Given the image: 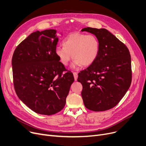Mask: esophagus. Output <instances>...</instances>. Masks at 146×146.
<instances>
[{
    "label": "esophagus",
    "instance_id": "obj_1",
    "mask_svg": "<svg viewBox=\"0 0 146 146\" xmlns=\"http://www.w3.org/2000/svg\"><path fill=\"white\" fill-rule=\"evenodd\" d=\"M73 76H74V80L76 81L78 79V73L77 72H73Z\"/></svg>",
    "mask_w": 146,
    "mask_h": 146
}]
</instances>
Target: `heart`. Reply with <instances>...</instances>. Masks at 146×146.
Masks as SVG:
<instances>
[{
  "label": "heart",
  "instance_id": "1",
  "mask_svg": "<svg viewBox=\"0 0 146 146\" xmlns=\"http://www.w3.org/2000/svg\"><path fill=\"white\" fill-rule=\"evenodd\" d=\"M63 45L56 48V55L64 66L68 64L72 56L74 60L73 67L90 66L96 60L100 50V42L95 35L80 33L68 35L63 41Z\"/></svg>",
  "mask_w": 146,
  "mask_h": 146
}]
</instances>
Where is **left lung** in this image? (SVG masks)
<instances>
[{"instance_id":"1","label":"left lung","mask_w":146,"mask_h":146,"mask_svg":"<svg viewBox=\"0 0 146 146\" xmlns=\"http://www.w3.org/2000/svg\"><path fill=\"white\" fill-rule=\"evenodd\" d=\"M82 31L94 34L100 42L95 62L78 74L82 96L86 108L104 111L115 106L124 97L132 79L131 56L127 46L108 30L90 27Z\"/></svg>"}]
</instances>
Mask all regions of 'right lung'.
Wrapping results in <instances>:
<instances>
[{
  "label": "right lung",
  "mask_w": 146,
  "mask_h": 146,
  "mask_svg": "<svg viewBox=\"0 0 146 146\" xmlns=\"http://www.w3.org/2000/svg\"><path fill=\"white\" fill-rule=\"evenodd\" d=\"M58 41L55 29L33 33L17 46L12 59L17 96L34 112L46 115L63 109L74 80L72 73H63L66 69L55 54Z\"/></svg>",
  "instance_id": "1"
}]
</instances>
